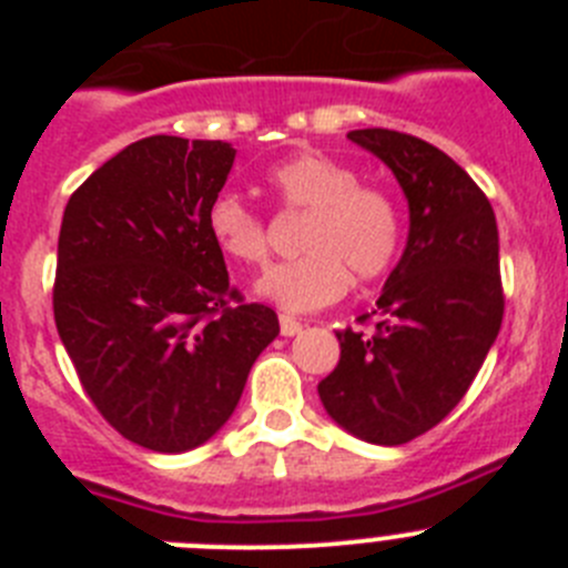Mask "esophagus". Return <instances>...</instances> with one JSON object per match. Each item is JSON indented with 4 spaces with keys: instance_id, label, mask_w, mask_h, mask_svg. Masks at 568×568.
<instances>
[{
    "instance_id": "esophagus-1",
    "label": "esophagus",
    "mask_w": 568,
    "mask_h": 568,
    "mask_svg": "<svg viewBox=\"0 0 568 568\" xmlns=\"http://www.w3.org/2000/svg\"><path fill=\"white\" fill-rule=\"evenodd\" d=\"M278 324H281V335H287V338H293V335L301 333V321H295L293 315H281Z\"/></svg>"
}]
</instances>
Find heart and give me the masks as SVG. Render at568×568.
<instances>
[{
  "instance_id": "b5f03b06",
  "label": "heart",
  "mask_w": 568,
  "mask_h": 568,
  "mask_svg": "<svg viewBox=\"0 0 568 568\" xmlns=\"http://www.w3.org/2000/svg\"><path fill=\"white\" fill-rule=\"evenodd\" d=\"M267 187L290 213L307 215L301 258L273 264L253 293L287 313H310L338 301L355 281H375L393 267L400 247V210L384 187L361 184L358 170L318 150L295 153L267 170ZM213 244L239 264L267 258V224L235 193L207 207Z\"/></svg>"
}]
</instances>
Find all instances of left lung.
<instances>
[{
  "instance_id": "obj_1",
  "label": "left lung",
  "mask_w": 568,
  "mask_h": 568,
  "mask_svg": "<svg viewBox=\"0 0 568 568\" xmlns=\"http://www.w3.org/2000/svg\"><path fill=\"white\" fill-rule=\"evenodd\" d=\"M349 142L393 170L409 235L375 301V333H335L341 361L318 395L341 429L398 446L453 413L498 338V222L484 190L435 144L384 128L353 130Z\"/></svg>"
}]
</instances>
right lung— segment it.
I'll return each instance as SVG.
<instances>
[{
  "mask_svg": "<svg viewBox=\"0 0 568 568\" xmlns=\"http://www.w3.org/2000/svg\"><path fill=\"white\" fill-rule=\"evenodd\" d=\"M233 162L227 142L150 135L104 162L62 215L59 338L104 420L153 453L213 438L278 335L273 310L241 304L207 233Z\"/></svg>",
  "mask_w": 568,
  "mask_h": 568,
  "instance_id": "add662e5",
  "label": "right lung"
}]
</instances>
